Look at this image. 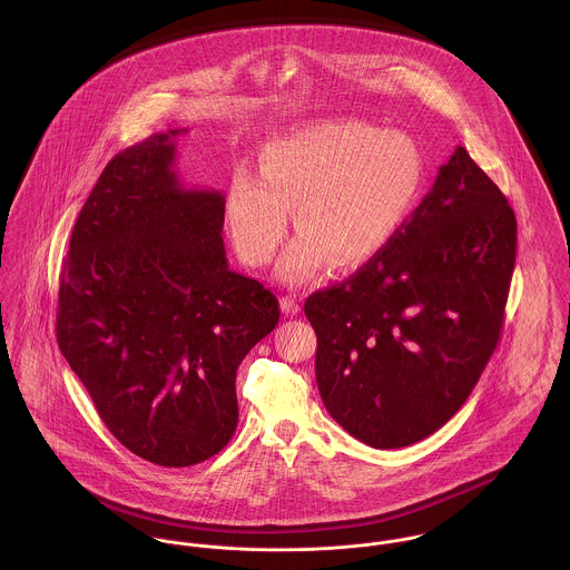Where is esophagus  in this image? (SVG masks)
<instances>
[{"mask_svg":"<svg viewBox=\"0 0 570 570\" xmlns=\"http://www.w3.org/2000/svg\"><path fill=\"white\" fill-rule=\"evenodd\" d=\"M281 309L287 314V316H296L301 312V301L296 296H283L281 298Z\"/></svg>","mask_w":570,"mask_h":570,"instance_id":"1","label":"esophagus"}]
</instances>
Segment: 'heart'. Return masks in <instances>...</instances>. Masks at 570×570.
I'll use <instances>...</instances> for the list:
<instances>
[{
  "mask_svg": "<svg viewBox=\"0 0 570 570\" xmlns=\"http://www.w3.org/2000/svg\"><path fill=\"white\" fill-rule=\"evenodd\" d=\"M425 177L421 147L404 131L362 120H321L269 140L261 177L239 168L226 195V224L247 265H267L289 226L303 230L283 256L281 274L314 276L331 258L357 267L406 226Z\"/></svg>",
  "mask_w": 570,
  "mask_h": 570,
  "instance_id": "b5f03b06",
  "label": "heart"
}]
</instances>
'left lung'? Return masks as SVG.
<instances>
[{"label": "left lung", "instance_id": "left-lung-1", "mask_svg": "<svg viewBox=\"0 0 570 570\" xmlns=\"http://www.w3.org/2000/svg\"><path fill=\"white\" fill-rule=\"evenodd\" d=\"M515 233L507 197L459 147L391 245L307 298L318 391L351 436L406 448L465 404L500 340Z\"/></svg>", "mask_w": 570, "mask_h": 570}]
</instances>
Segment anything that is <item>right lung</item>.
<instances>
[{
	"mask_svg": "<svg viewBox=\"0 0 570 570\" xmlns=\"http://www.w3.org/2000/svg\"><path fill=\"white\" fill-rule=\"evenodd\" d=\"M175 136L154 134L100 173L63 261L57 340L127 450L188 468L233 439L237 368L281 309L228 267L226 199L181 186Z\"/></svg>",
	"mask_w": 570,
	"mask_h": 570,
	"instance_id": "1",
	"label": "right lung"
}]
</instances>
